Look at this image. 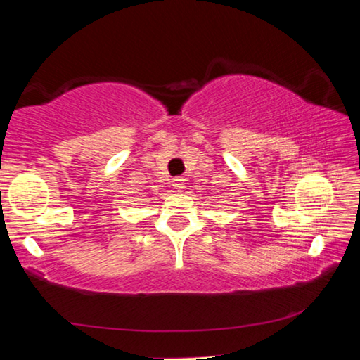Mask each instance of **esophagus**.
<instances>
[{"label": "esophagus", "instance_id": "obj_1", "mask_svg": "<svg viewBox=\"0 0 360 360\" xmlns=\"http://www.w3.org/2000/svg\"><path fill=\"white\" fill-rule=\"evenodd\" d=\"M173 187L176 188V191H182V188H184V184H186V179L184 178H174L173 181Z\"/></svg>", "mask_w": 360, "mask_h": 360}]
</instances>
